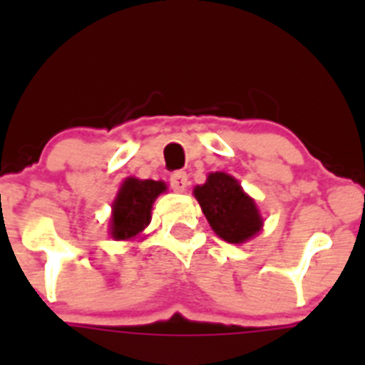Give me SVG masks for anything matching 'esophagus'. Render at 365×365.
Wrapping results in <instances>:
<instances>
[{
	"mask_svg": "<svg viewBox=\"0 0 365 365\" xmlns=\"http://www.w3.org/2000/svg\"><path fill=\"white\" fill-rule=\"evenodd\" d=\"M170 185H172L173 192H185L188 186V173L186 172H175L170 177Z\"/></svg>",
	"mask_w": 365,
	"mask_h": 365,
	"instance_id": "34e87169",
	"label": "esophagus"
}]
</instances>
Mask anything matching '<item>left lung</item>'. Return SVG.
Here are the masks:
<instances>
[{
	"label": "left lung",
	"instance_id": "obj_1",
	"mask_svg": "<svg viewBox=\"0 0 365 365\" xmlns=\"http://www.w3.org/2000/svg\"><path fill=\"white\" fill-rule=\"evenodd\" d=\"M193 195L212 230L227 243H245L263 227L254 199L248 197L240 182L228 173H210L205 185L195 186Z\"/></svg>",
	"mask_w": 365,
	"mask_h": 365
}]
</instances>
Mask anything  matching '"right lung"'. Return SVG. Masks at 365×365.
<instances>
[{
  "mask_svg": "<svg viewBox=\"0 0 365 365\" xmlns=\"http://www.w3.org/2000/svg\"><path fill=\"white\" fill-rule=\"evenodd\" d=\"M166 192L163 180L128 177L113 201V240L128 241L137 237L151 221V206L160 193Z\"/></svg>",
  "mask_w": 365,
  "mask_h": 365,
  "instance_id": "obj_1",
  "label": "right lung"
}]
</instances>
